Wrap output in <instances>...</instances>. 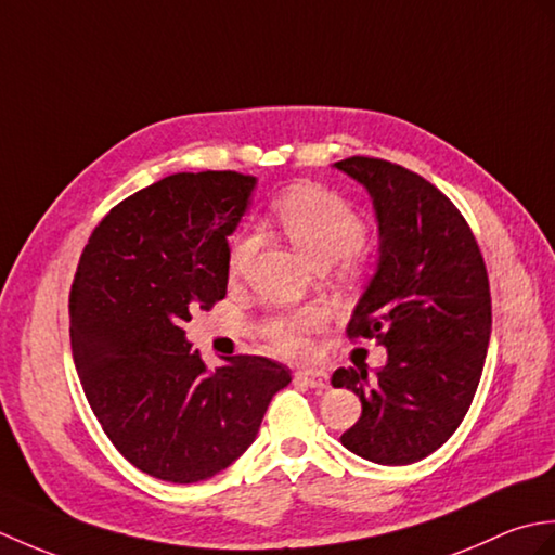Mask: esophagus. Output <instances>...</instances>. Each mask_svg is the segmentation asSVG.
Masks as SVG:
<instances>
[{
	"label": "esophagus",
	"mask_w": 555,
	"mask_h": 555,
	"mask_svg": "<svg viewBox=\"0 0 555 555\" xmlns=\"http://www.w3.org/2000/svg\"><path fill=\"white\" fill-rule=\"evenodd\" d=\"M296 382L310 386V388H320V391L328 388V376L322 370H300L296 374Z\"/></svg>",
	"instance_id": "1"
}]
</instances>
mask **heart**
<instances>
[{
    "mask_svg": "<svg viewBox=\"0 0 555 555\" xmlns=\"http://www.w3.org/2000/svg\"><path fill=\"white\" fill-rule=\"evenodd\" d=\"M279 229L298 247V253L317 267H332L358 250L364 241V223L344 197L317 185H296L281 193L271 205ZM259 245L257 233L243 231L229 247V274L238 276ZM324 324L320 308L276 314L269 320L267 334L286 356L308 352V336Z\"/></svg>",
    "mask_w": 555,
    "mask_h": 555,
    "instance_id": "b5f03b06",
    "label": "heart"
}]
</instances>
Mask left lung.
Segmentation results:
<instances>
[{
  "label": "left lung",
  "instance_id": "obj_1",
  "mask_svg": "<svg viewBox=\"0 0 555 555\" xmlns=\"http://www.w3.org/2000/svg\"><path fill=\"white\" fill-rule=\"evenodd\" d=\"M334 169L367 191L379 235L348 336L386 348L384 367L332 376L362 403L340 443L376 465H410L451 439L473 405L491 338L487 267L463 215L422 176L370 157Z\"/></svg>",
  "mask_w": 555,
  "mask_h": 555
}]
</instances>
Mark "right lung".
<instances>
[{
    "instance_id": "add662e5",
    "label": "right lung",
    "mask_w": 555,
    "mask_h": 555,
    "mask_svg": "<svg viewBox=\"0 0 555 555\" xmlns=\"http://www.w3.org/2000/svg\"><path fill=\"white\" fill-rule=\"evenodd\" d=\"M255 176L173 173L116 205L92 231L70 286V350L104 434L145 473L195 485L235 463L291 370L235 356L207 370L191 312L227 296L229 235Z\"/></svg>"
}]
</instances>
